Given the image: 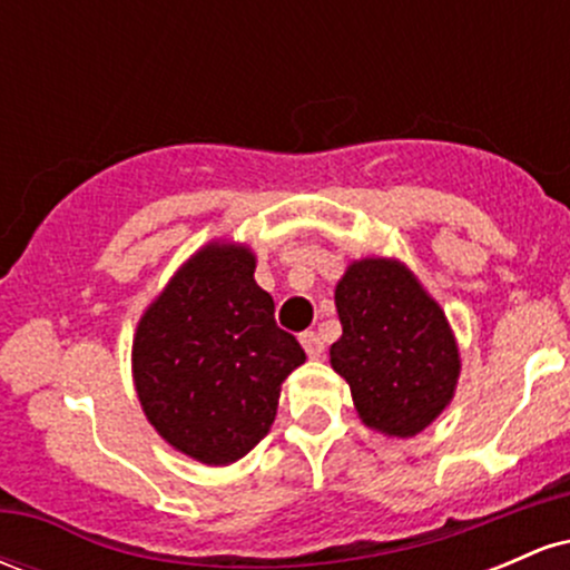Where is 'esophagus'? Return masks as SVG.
I'll return each instance as SVG.
<instances>
[{"instance_id":"34e87169","label":"esophagus","mask_w":570,"mask_h":570,"mask_svg":"<svg viewBox=\"0 0 570 570\" xmlns=\"http://www.w3.org/2000/svg\"><path fill=\"white\" fill-rule=\"evenodd\" d=\"M299 343H303V348H305V353L311 358H322V353H324V340L316 335V332H303V335H299Z\"/></svg>"}]
</instances>
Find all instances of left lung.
<instances>
[{
    "instance_id": "8db88e82",
    "label": "left lung",
    "mask_w": 570,
    "mask_h": 570,
    "mask_svg": "<svg viewBox=\"0 0 570 570\" xmlns=\"http://www.w3.org/2000/svg\"><path fill=\"white\" fill-rule=\"evenodd\" d=\"M343 335L332 370L351 385L364 426L389 436L421 434L455 394L461 356L448 316L399 259L364 257L337 281Z\"/></svg>"
}]
</instances>
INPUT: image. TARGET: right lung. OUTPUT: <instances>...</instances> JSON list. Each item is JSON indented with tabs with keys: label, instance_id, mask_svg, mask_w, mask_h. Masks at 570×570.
Instances as JSON below:
<instances>
[{
	"label": "right lung",
	"instance_id": "1",
	"mask_svg": "<svg viewBox=\"0 0 570 570\" xmlns=\"http://www.w3.org/2000/svg\"><path fill=\"white\" fill-rule=\"evenodd\" d=\"M257 257L212 240L195 252L134 337V383L155 431L206 466L244 458L276 421L281 383L305 351L273 318Z\"/></svg>",
	"mask_w": 570,
	"mask_h": 570
}]
</instances>
